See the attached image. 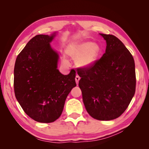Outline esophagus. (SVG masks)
Instances as JSON below:
<instances>
[{"instance_id":"1","label":"esophagus","mask_w":149,"mask_h":149,"mask_svg":"<svg viewBox=\"0 0 149 149\" xmlns=\"http://www.w3.org/2000/svg\"><path fill=\"white\" fill-rule=\"evenodd\" d=\"M79 79H80V77L79 76H76V77H75V80H76V84H78V83H79Z\"/></svg>"}]
</instances>
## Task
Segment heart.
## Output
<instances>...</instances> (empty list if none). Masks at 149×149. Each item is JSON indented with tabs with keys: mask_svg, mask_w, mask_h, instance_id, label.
Masks as SVG:
<instances>
[{
	"mask_svg": "<svg viewBox=\"0 0 149 149\" xmlns=\"http://www.w3.org/2000/svg\"><path fill=\"white\" fill-rule=\"evenodd\" d=\"M68 55L76 58V65L82 68L93 66L100 55L101 48L97 43L90 42H78L68 46L66 49ZM65 64H68L66 58H63Z\"/></svg>",
	"mask_w": 149,
	"mask_h": 149,
	"instance_id": "obj_1",
	"label": "heart"
}]
</instances>
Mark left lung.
Returning a JSON list of instances; mask_svg holds the SVG:
<instances>
[{
    "label": "left lung",
    "instance_id": "left-lung-1",
    "mask_svg": "<svg viewBox=\"0 0 149 149\" xmlns=\"http://www.w3.org/2000/svg\"><path fill=\"white\" fill-rule=\"evenodd\" d=\"M106 42V52L88 68H79V86L86 109L94 119H115L127 109L136 91L132 55L112 35L100 33Z\"/></svg>",
    "mask_w": 149,
    "mask_h": 149
}]
</instances>
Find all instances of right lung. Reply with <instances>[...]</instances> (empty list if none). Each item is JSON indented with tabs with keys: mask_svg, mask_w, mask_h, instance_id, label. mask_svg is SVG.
<instances>
[{
	"mask_svg": "<svg viewBox=\"0 0 149 149\" xmlns=\"http://www.w3.org/2000/svg\"><path fill=\"white\" fill-rule=\"evenodd\" d=\"M55 36L31 38L17 56L14 67L17 100L30 118L42 123L60 118L68 95L76 86L74 70L64 75L57 69L59 55L49 44Z\"/></svg>",
	"mask_w": 149,
	"mask_h": 149,
	"instance_id": "obj_1",
	"label": "right lung"
}]
</instances>
